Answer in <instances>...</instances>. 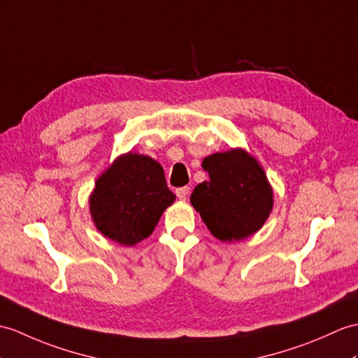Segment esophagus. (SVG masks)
I'll list each match as a JSON object with an SVG mask.
<instances>
[{"label": "esophagus", "mask_w": 358, "mask_h": 358, "mask_svg": "<svg viewBox=\"0 0 358 358\" xmlns=\"http://www.w3.org/2000/svg\"><path fill=\"white\" fill-rule=\"evenodd\" d=\"M189 192H190V187H189V186L180 187V189H177V190H176V194H177V196H178L180 199H186V198H187V195H189Z\"/></svg>", "instance_id": "esophagus-1"}]
</instances>
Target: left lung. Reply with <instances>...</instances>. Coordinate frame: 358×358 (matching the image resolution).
<instances>
[{
	"label": "left lung",
	"instance_id": "left-lung-1",
	"mask_svg": "<svg viewBox=\"0 0 358 358\" xmlns=\"http://www.w3.org/2000/svg\"><path fill=\"white\" fill-rule=\"evenodd\" d=\"M209 181L194 189L190 203L213 236L239 241L262 227L273 207V190L253 157L243 149L206 157Z\"/></svg>",
	"mask_w": 358,
	"mask_h": 358
}]
</instances>
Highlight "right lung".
Wrapping results in <instances>:
<instances>
[{
	"mask_svg": "<svg viewBox=\"0 0 358 358\" xmlns=\"http://www.w3.org/2000/svg\"><path fill=\"white\" fill-rule=\"evenodd\" d=\"M173 199L162 166L151 157L128 152L96 181L90 209L102 235L122 245H134L152 234Z\"/></svg>",
	"mask_w": 358,
	"mask_h": 358,
	"instance_id": "1",
	"label": "right lung"
}]
</instances>
